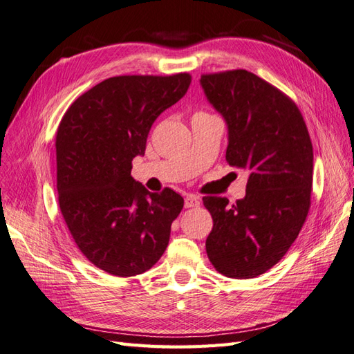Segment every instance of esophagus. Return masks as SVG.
I'll list each match as a JSON object with an SVG mask.
<instances>
[{"label":"esophagus","instance_id":"esophagus-1","mask_svg":"<svg viewBox=\"0 0 354 354\" xmlns=\"http://www.w3.org/2000/svg\"><path fill=\"white\" fill-rule=\"evenodd\" d=\"M199 205H201V201L195 195H189L185 198V208H196Z\"/></svg>","mask_w":354,"mask_h":354}]
</instances>
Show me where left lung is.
I'll return each instance as SVG.
<instances>
[{"label":"left lung","instance_id":"1","mask_svg":"<svg viewBox=\"0 0 354 354\" xmlns=\"http://www.w3.org/2000/svg\"><path fill=\"white\" fill-rule=\"evenodd\" d=\"M207 100L227 125V162L248 173L243 199L202 198L214 226L208 259L221 274L251 279L279 261L310 208L313 146L297 104L257 75L227 71L201 77Z\"/></svg>","mask_w":354,"mask_h":354}]
</instances>
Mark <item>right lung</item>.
<instances>
[{
  "instance_id": "add662e5",
  "label": "right lung",
  "mask_w": 354,
  "mask_h": 354,
  "mask_svg": "<svg viewBox=\"0 0 354 354\" xmlns=\"http://www.w3.org/2000/svg\"><path fill=\"white\" fill-rule=\"evenodd\" d=\"M189 73L122 75L75 100L56 134L57 192L75 243L113 276L140 274L162 257L183 198L131 177L156 118L186 94Z\"/></svg>"
}]
</instances>
